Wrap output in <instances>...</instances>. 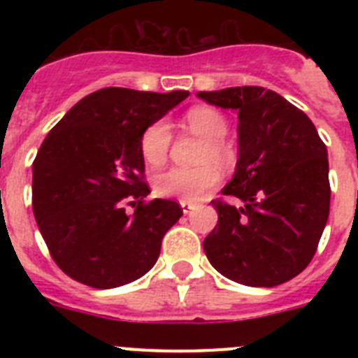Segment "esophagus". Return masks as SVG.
Listing matches in <instances>:
<instances>
[{
	"instance_id": "esophagus-1",
	"label": "esophagus",
	"mask_w": 358,
	"mask_h": 358,
	"mask_svg": "<svg viewBox=\"0 0 358 358\" xmlns=\"http://www.w3.org/2000/svg\"><path fill=\"white\" fill-rule=\"evenodd\" d=\"M181 208H182V213L188 215L189 211L195 210V204L194 202H186V201H181Z\"/></svg>"
}]
</instances>
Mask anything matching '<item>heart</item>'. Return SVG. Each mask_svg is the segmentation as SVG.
Listing matches in <instances>:
<instances>
[{
    "instance_id": "heart-1",
    "label": "heart",
    "mask_w": 358,
    "mask_h": 358,
    "mask_svg": "<svg viewBox=\"0 0 358 358\" xmlns=\"http://www.w3.org/2000/svg\"><path fill=\"white\" fill-rule=\"evenodd\" d=\"M185 123L189 131L202 136L206 141L201 161L204 164L195 169H170L159 173L154 181V189L159 197L179 199L195 202L202 199L220 181V170L210 160L218 164L229 163V150L222 141L227 134V122L213 107H194L185 115ZM172 145V132L169 123L159 120L148 125L141 134V157L148 166H161L166 161Z\"/></svg>"
}]
</instances>
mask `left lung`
I'll return each mask as SVG.
<instances>
[{
  "label": "left lung",
  "instance_id": "1",
  "mask_svg": "<svg viewBox=\"0 0 358 358\" xmlns=\"http://www.w3.org/2000/svg\"><path fill=\"white\" fill-rule=\"evenodd\" d=\"M197 96L238 110V163L222 195L240 204L211 201L218 222L204 252L236 283L281 285L312 262L327 226V145L301 109L271 90L242 85Z\"/></svg>",
  "mask_w": 358,
  "mask_h": 358
}]
</instances>
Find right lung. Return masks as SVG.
I'll use <instances>...</instances> for the list:
<instances>
[{"instance_id":"add662e5","label":"right lung","mask_w":358,"mask_h":358,"mask_svg":"<svg viewBox=\"0 0 358 358\" xmlns=\"http://www.w3.org/2000/svg\"><path fill=\"white\" fill-rule=\"evenodd\" d=\"M188 94L103 87L48 132L34 161L31 206L53 262L69 278L115 289L154 267L182 208L145 201L150 188L140 140Z\"/></svg>"}]
</instances>
